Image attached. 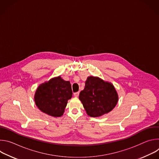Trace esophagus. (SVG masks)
Returning a JSON list of instances; mask_svg holds the SVG:
<instances>
[{
  "label": "esophagus",
  "mask_w": 159,
  "mask_h": 159,
  "mask_svg": "<svg viewBox=\"0 0 159 159\" xmlns=\"http://www.w3.org/2000/svg\"><path fill=\"white\" fill-rule=\"evenodd\" d=\"M79 92L74 93V96L75 97H78V96H79Z\"/></svg>",
  "instance_id": "obj_1"
}]
</instances>
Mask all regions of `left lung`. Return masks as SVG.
Listing matches in <instances>:
<instances>
[{
  "label": "left lung",
  "mask_w": 159,
  "mask_h": 159,
  "mask_svg": "<svg viewBox=\"0 0 159 159\" xmlns=\"http://www.w3.org/2000/svg\"><path fill=\"white\" fill-rule=\"evenodd\" d=\"M79 99L89 116L99 117L114 109L118 96L111 83L90 76L85 81L84 89L80 93Z\"/></svg>",
  "instance_id": "8db88e82"
}]
</instances>
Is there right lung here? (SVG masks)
Here are the masks:
<instances>
[{
	"mask_svg": "<svg viewBox=\"0 0 159 159\" xmlns=\"http://www.w3.org/2000/svg\"><path fill=\"white\" fill-rule=\"evenodd\" d=\"M72 97L70 82L58 76L39 85L35 93L34 101L43 112L53 117H60L63 114L68 100Z\"/></svg>",
	"mask_w": 159,
	"mask_h": 159,
	"instance_id": "obj_1",
	"label": "right lung"
}]
</instances>
